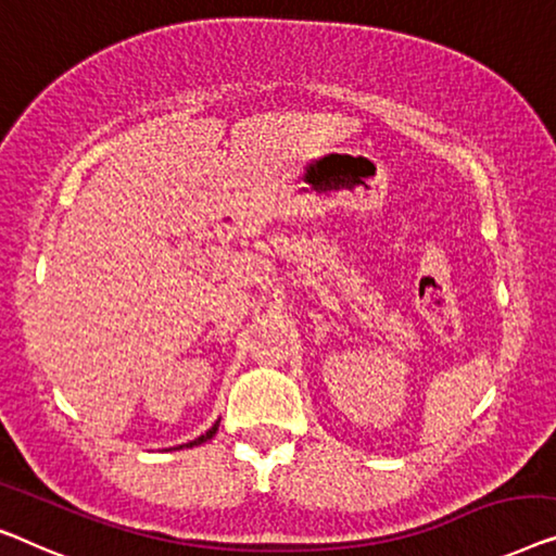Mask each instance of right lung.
<instances>
[{
  "label": "right lung",
  "mask_w": 556,
  "mask_h": 556,
  "mask_svg": "<svg viewBox=\"0 0 556 556\" xmlns=\"http://www.w3.org/2000/svg\"><path fill=\"white\" fill-rule=\"evenodd\" d=\"M218 424H220V421H215V424H213V426H211V429H207V431H205V433H203V437H198V439H195V441H190V444H185V446H188V448H190V446H198V444H205V441H207V439H213V437H215V431H218ZM178 448H182V446H178Z\"/></svg>",
  "instance_id": "right-lung-1"
}]
</instances>
